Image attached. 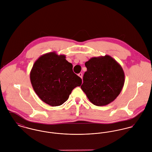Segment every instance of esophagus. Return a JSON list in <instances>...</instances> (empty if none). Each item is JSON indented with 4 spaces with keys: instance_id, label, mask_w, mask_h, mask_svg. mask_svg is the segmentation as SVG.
Wrapping results in <instances>:
<instances>
[{
    "instance_id": "34e87169",
    "label": "esophagus",
    "mask_w": 152,
    "mask_h": 152,
    "mask_svg": "<svg viewBox=\"0 0 152 152\" xmlns=\"http://www.w3.org/2000/svg\"><path fill=\"white\" fill-rule=\"evenodd\" d=\"M78 76H79L80 78H82V76H83V74H82V73H79V74H78Z\"/></svg>"
}]
</instances>
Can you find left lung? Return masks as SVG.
Returning <instances> with one entry per match:
<instances>
[{"instance_id":"1","label":"left lung","mask_w":152,"mask_h":152,"mask_svg":"<svg viewBox=\"0 0 152 152\" xmlns=\"http://www.w3.org/2000/svg\"><path fill=\"white\" fill-rule=\"evenodd\" d=\"M81 88L94 105L104 106L114 101L125 83L123 69L111 56L93 57L85 63Z\"/></svg>"}]
</instances>
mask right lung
Masks as SVG:
<instances>
[{"label": "right lung", "instance_id": "right-lung-1", "mask_svg": "<svg viewBox=\"0 0 152 152\" xmlns=\"http://www.w3.org/2000/svg\"><path fill=\"white\" fill-rule=\"evenodd\" d=\"M64 55L55 52L41 56L30 72V81L35 93L46 104L59 106L66 101L72 91L80 86L82 79L72 70Z\"/></svg>", "mask_w": 152, "mask_h": 152}]
</instances>
